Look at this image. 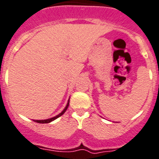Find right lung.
<instances>
[{"label": "right lung", "mask_w": 159, "mask_h": 159, "mask_svg": "<svg viewBox=\"0 0 159 159\" xmlns=\"http://www.w3.org/2000/svg\"><path fill=\"white\" fill-rule=\"evenodd\" d=\"M68 104H69V102H68V104H67L66 107H65V109H64V110L62 111L61 113H59V114H58L57 116H55V117H52V118H49V119H46V120H33L34 122H38V123H49V122H52V121H54L55 119H56V118H58V117H59L60 116H62L63 114H64V113H65V111L67 110V109H68Z\"/></svg>", "instance_id": "obj_1"}]
</instances>
